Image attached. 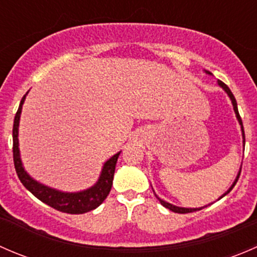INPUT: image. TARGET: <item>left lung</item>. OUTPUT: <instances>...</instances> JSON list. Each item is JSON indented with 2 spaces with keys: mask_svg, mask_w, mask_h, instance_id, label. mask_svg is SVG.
<instances>
[{
  "mask_svg": "<svg viewBox=\"0 0 257 257\" xmlns=\"http://www.w3.org/2000/svg\"><path fill=\"white\" fill-rule=\"evenodd\" d=\"M205 73H206V74H210V76H211V73H210V72H208V71H205ZM217 84H219V87H220V88H222V89H224L225 92H226V94L229 95L230 100H231V103H232V107H234V112H235V114H236L237 121H239V124H240V126H241V133H242V144H243V147H245V133H243V125H242V120H241V118H240V114H239V110H237V103H236V99H235L234 94H232V93H231V90H230V88L227 87V85L225 84V83H222L221 80H217ZM240 172H241V167H240V170H239V173H237V175H236V179H235V180H234V183H232V185L230 186V188H229V190H227V191H225V193L222 194V195L220 196V198L217 199V200H220V199H221V198H224L225 195H227V194H229L230 191L232 190V188H234V186H235V184H236V181H237V179H239V177H240ZM153 191H154V190H153ZM154 194H155V193H154ZM155 196H157V199H158V200L160 201V204H162V205L164 206V208H167V209L172 210V211H174V212H178V214H186V212H193V211H198V210H201V209H204V208H205V206H208V205H205V206H201V208H181V206L173 205V204H170V203H168V201L163 200V199H160L159 196L157 195V194H155ZM211 204H212V203H211Z\"/></svg>",
  "mask_w": 257,
  "mask_h": 257,
  "instance_id": "8db88e82",
  "label": "left lung"
}]
</instances>
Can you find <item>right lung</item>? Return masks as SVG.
Returning <instances> with one entry per match:
<instances>
[{
  "mask_svg": "<svg viewBox=\"0 0 257 257\" xmlns=\"http://www.w3.org/2000/svg\"><path fill=\"white\" fill-rule=\"evenodd\" d=\"M27 94L28 92L23 95L22 100H21L20 107H18L16 115H15L14 131H12V136H14V162L21 183L36 198L40 199L42 203L47 204V205L58 210V211L67 212V214H84V212L98 208L105 200L110 189H112L115 164L120 152L114 154L112 158H109L103 164L102 172H100L97 183L90 186V188L85 189V190L76 191V193H67V191L57 190V189H53L51 186H47L45 184L40 183V181L35 180L23 168L20 148H18V145H20V143H18V126H20L22 105L25 103Z\"/></svg>",
  "mask_w": 257,
  "mask_h": 257,
  "instance_id": "add662e5",
  "label": "right lung"
}]
</instances>
